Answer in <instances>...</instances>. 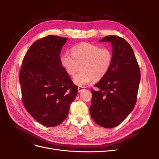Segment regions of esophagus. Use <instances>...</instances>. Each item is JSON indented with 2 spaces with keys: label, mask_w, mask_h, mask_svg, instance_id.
Segmentation results:
<instances>
[{
  "label": "esophagus",
  "mask_w": 159,
  "mask_h": 159,
  "mask_svg": "<svg viewBox=\"0 0 159 159\" xmlns=\"http://www.w3.org/2000/svg\"><path fill=\"white\" fill-rule=\"evenodd\" d=\"M84 87L79 86L78 87V91H79V92H80V91H82V90H84Z\"/></svg>",
  "instance_id": "obj_1"
}]
</instances>
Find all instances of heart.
I'll use <instances>...</instances> for the list:
<instances>
[{
    "instance_id": "1",
    "label": "heart",
    "mask_w": 159,
    "mask_h": 159,
    "mask_svg": "<svg viewBox=\"0 0 159 159\" xmlns=\"http://www.w3.org/2000/svg\"><path fill=\"white\" fill-rule=\"evenodd\" d=\"M60 62L70 76L74 75L80 66L81 71L73 77L75 84L80 86L106 76L112 64L113 53L109 48L84 43L73 47L71 54H62Z\"/></svg>"
}]
</instances>
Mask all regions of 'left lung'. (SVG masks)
<instances>
[{
	"label": "left lung",
	"instance_id": "obj_1",
	"mask_svg": "<svg viewBox=\"0 0 159 159\" xmlns=\"http://www.w3.org/2000/svg\"><path fill=\"white\" fill-rule=\"evenodd\" d=\"M99 42H109L113 47V62L106 76L91 89L89 111L91 118L106 128L117 126L135 107L140 71L133 50L128 42L115 35Z\"/></svg>",
	"mask_w": 159,
	"mask_h": 159
}]
</instances>
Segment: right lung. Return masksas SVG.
I'll return each mask as SVG.
<instances>
[{"label": "right lung", "mask_w": 159, "mask_h": 159, "mask_svg": "<svg viewBox=\"0 0 159 159\" xmlns=\"http://www.w3.org/2000/svg\"><path fill=\"white\" fill-rule=\"evenodd\" d=\"M67 40L48 35L35 41L25 55L20 71L24 106L33 119L47 127L66 119L78 92L60 62Z\"/></svg>", "instance_id": "right-lung-1"}]
</instances>
